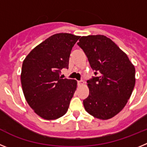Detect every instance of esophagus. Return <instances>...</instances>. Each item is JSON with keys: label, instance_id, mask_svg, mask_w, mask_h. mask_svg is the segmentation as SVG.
Instances as JSON below:
<instances>
[{"label": "esophagus", "instance_id": "1", "mask_svg": "<svg viewBox=\"0 0 147 147\" xmlns=\"http://www.w3.org/2000/svg\"><path fill=\"white\" fill-rule=\"evenodd\" d=\"M78 85H80V86H82V85H84V82H83L82 80H81V81H78Z\"/></svg>", "mask_w": 147, "mask_h": 147}]
</instances>
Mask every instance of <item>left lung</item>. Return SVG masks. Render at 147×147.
Instances as JSON below:
<instances>
[{"instance_id":"1","label":"left lung","mask_w":147,"mask_h":147,"mask_svg":"<svg viewBox=\"0 0 147 147\" xmlns=\"http://www.w3.org/2000/svg\"><path fill=\"white\" fill-rule=\"evenodd\" d=\"M95 75L87 82L89 96L83 100L85 110L93 117L107 120L125 107L136 84V69L127 54L104 35L80 39Z\"/></svg>"}]
</instances>
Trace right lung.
<instances>
[{"label": "right lung", "mask_w": 147, "mask_h": 147, "mask_svg": "<svg viewBox=\"0 0 147 147\" xmlns=\"http://www.w3.org/2000/svg\"><path fill=\"white\" fill-rule=\"evenodd\" d=\"M80 36L55 34L37 45L22 65V89L28 105L45 120L64 115L76 91L77 82L62 79V68H68L71 49Z\"/></svg>", "instance_id": "obj_1"}]
</instances>
